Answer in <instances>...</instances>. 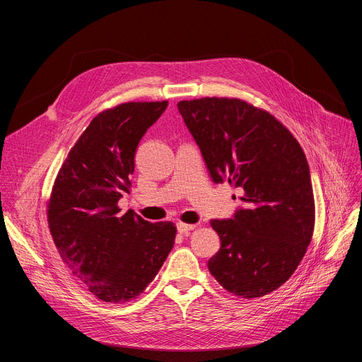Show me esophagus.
Returning <instances> with one entry per match:
<instances>
[{"label": "esophagus", "instance_id": "obj_1", "mask_svg": "<svg viewBox=\"0 0 362 362\" xmlns=\"http://www.w3.org/2000/svg\"><path fill=\"white\" fill-rule=\"evenodd\" d=\"M197 224H186V223H177V232L180 235H187L191 230H194Z\"/></svg>", "mask_w": 362, "mask_h": 362}]
</instances>
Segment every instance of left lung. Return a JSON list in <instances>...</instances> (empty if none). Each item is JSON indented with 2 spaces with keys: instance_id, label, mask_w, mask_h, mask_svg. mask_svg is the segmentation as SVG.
<instances>
[{
  "instance_id": "8db88e82",
  "label": "left lung",
  "mask_w": 362,
  "mask_h": 362,
  "mask_svg": "<svg viewBox=\"0 0 362 362\" xmlns=\"http://www.w3.org/2000/svg\"><path fill=\"white\" fill-rule=\"evenodd\" d=\"M177 108L213 180L243 189L233 218L211 220L221 246L208 270L236 296L269 295L295 273L313 239L307 157L273 114L243 100L205 97Z\"/></svg>"
}]
</instances>
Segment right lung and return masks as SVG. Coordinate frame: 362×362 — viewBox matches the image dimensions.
Masks as SVG:
<instances>
[{
  "label": "right lung",
  "instance_id": "add662e5",
  "mask_svg": "<svg viewBox=\"0 0 362 362\" xmlns=\"http://www.w3.org/2000/svg\"><path fill=\"white\" fill-rule=\"evenodd\" d=\"M167 104L123 103L101 111L54 180L47 216L55 248L76 280L104 302L138 298L175 245V223H149L119 208L138 144Z\"/></svg>",
  "mask_w": 362,
  "mask_h": 362
}]
</instances>
